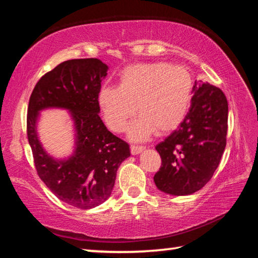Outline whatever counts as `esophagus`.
Segmentation results:
<instances>
[{
	"instance_id": "34e87169",
	"label": "esophagus",
	"mask_w": 258,
	"mask_h": 258,
	"mask_svg": "<svg viewBox=\"0 0 258 258\" xmlns=\"http://www.w3.org/2000/svg\"><path fill=\"white\" fill-rule=\"evenodd\" d=\"M146 148L142 147V146H131V154L132 155H139L141 154V152L145 150Z\"/></svg>"
}]
</instances>
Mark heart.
I'll return each instance as SVG.
<instances>
[{"mask_svg": "<svg viewBox=\"0 0 258 258\" xmlns=\"http://www.w3.org/2000/svg\"><path fill=\"white\" fill-rule=\"evenodd\" d=\"M192 99L194 78L185 67L149 62L125 68L118 87H102L98 101L107 125L115 132H123L138 111L140 118L131 125L128 134L141 141L155 131L161 134L176 128L189 112Z\"/></svg>", "mask_w": 258, "mask_h": 258, "instance_id": "b5f03b06", "label": "heart"}]
</instances>
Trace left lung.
I'll return each mask as SVG.
<instances>
[{"instance_id": "8db88e82", "label": "left lung", "mask_w": 258, "mask_h": 258, "mask_svg": "<svg viewBox=\"0 0 258 258\" xmlns=\"http://www.w3.org/2000/svg\"><path fill=\"white\" fill-rule=\"evenodd\" d=\"M228 111V101L218 87L195 83L186 117L156 146L161 158V167L154 176L158 190L187 196L211 180L225 149Z\"/></svg>"}]
</instances>
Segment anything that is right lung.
<instances>
[{
	"mask_svg": "<svg viewBox=\"0 0 258 258\" xmlns=\"http://www.w3.org/2000/svg\"><path fill=\"white\" fill-rule=\"evenodd\" d=\"M108 69L95 58L63 61L37 82L29 99L27 135L38 176L61 202L81 209L110 197L117 169L131 156L130 146L99 116L98 97ZM49 108L66 110L73 123V152L62 159L50 155L38 134L40 112Z\"/></svg>",
	"mask_w": 258,
	"mask_h": 258,
	"instance_id": "right-lung-1",
	"label": "right lung"
}]
</instances>
